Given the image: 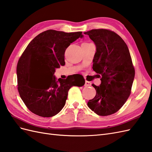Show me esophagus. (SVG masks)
<instances>
[{
    "instance_id": "34e87169",
    "label": "esophagus",
    "mask_w": 152,
    "mask_h": 152,
    "mask_svg": "<svg viewBox=\"0 0 152 152\" xmlns=\"http://www.w3.org/2000/svg\"><path fill=\"white\" fill-rule=\"evenodd\" d=\"M84 86H86V87H88V86H91V83H90V82H89V81L86 80V81H85V84H84Z\"/></svg>"
}]
</instances>
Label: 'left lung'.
<instances>
[{
  "label": "left lung",
  "instance_id": "left-lung-1",
  "mask_svg": "<svg viewBox=\"0 0 152 152\" xmlns=\"http://www.w3.org/2000/svg\"><path fill=\"white\" fill-rule=\"evenodd\" d=\"M96 45L93 69L101 84L92 86L96 95L88 106L99 116L115 113L130 95L135 69L126 44L115 32L104 28L84 32Z\"/></svg>",
  "mask_w": 152,
  "mask_h": 152
}]
</instances>
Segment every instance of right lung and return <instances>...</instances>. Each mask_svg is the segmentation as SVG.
<instances>
[{
	"instance_id": "1",
	"label": "right lung",
	"mask_w": 152,
	"mask_h": 152,
	"mask_svg": "<svg viewBox=\"0 0 152 152\" xmlns=\"http://www.w3.org/2000/svg\"><path fill=\"white\" fill-rule=\"evenodd\" d=\"M82 32H64L48 30L40 33L28 43L18 62L16 74L18 90L22 100L32 113L42 117L58 114L66 103L69 89L81 87L85 80L80 75L57 80L56 68L65 64L64 52L69 45L82 38ZM36 70L47 72L50 77L41 85H29Z\"/></svg>"
}]
</instances>
